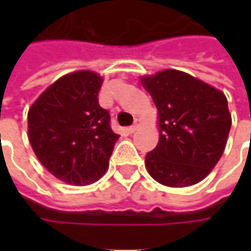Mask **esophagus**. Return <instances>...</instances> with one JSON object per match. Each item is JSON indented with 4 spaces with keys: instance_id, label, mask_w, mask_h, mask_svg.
<instances>
[{
    "instance_id": "1",
    "label": "esophagus",
    "mask_w": 251,
    "mask_h": 251,
    "mask_svg": "<svg viewBox=\"0 0 251 251\" xmlns=\"http://www.w3.org/2000/svg\"><path fill=\"white\" fill-rule=\"evenodd\" d=\"M140 124H141V121L135 119V121H134V124H132L131 127H128V132H131V134H132V132H135V131L140 128Z\"/></svg>"
}]
</instances>
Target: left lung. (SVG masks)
<instances>
[{"label": "left lung", "instance_id": "8db88e82", "mask_svg": "<svg viewBox=\"0 0 251 251\" xmlns=\"http://www.w3.org/2000/svg\"><path fill=\"white\" fill-rule=\"evenodd\" d=\"M159 113V142L145 165L158 183L193 186L221 159L232 119L225 95L177 70L141 79Z\"/></svg>", "mask_w": 251, "mask_h": 251}]
</instances>
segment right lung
I'll use <instances>...</instances> for the list:
<instances>
[{
  "mask_svg": "<svg viewBox=\"0 0 251 251\" xmlns=\"http://www.w3.org/2000/svg\"><path fill=\"white\" fill-rule=\"evenodd\" d=\"M103 79L91 71L64 75L27 113L29 141L37 159L57 178L86 186L103 176L119 134L100 107Z\"/></svg>",
  "mask_w": 251,
  "mask_h": 251,
  "instance_id": "1",
  "label": "right lung"
}]
</instances>
